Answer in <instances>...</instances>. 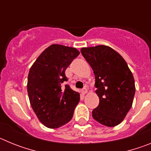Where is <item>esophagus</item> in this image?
<instances>
[{
    "label": "esophagus",
    "mask_w": 151,
    "mask_h": 151,
    "mask_svg": "<svg viewBox=\"0 0 151 151\" xmlns=\"http://www.w3.org/2000/svg\"><path fill=\"white\" fill-rule=\"evenodd\" d=\"M82 94H86V93H87V92H88L87 88H84L82 90Z\"/></svg>",
    "instance_id": "obj_1"
}]
</instances>
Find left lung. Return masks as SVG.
Returning <instances> with one entry per match:
<instances>
[{"instance_id":"8db88e82","label":"left lung","mask_w":151,"mask_h":151,"mask_svg":"<svg viewBox=\"0 0 151 151\" xmlns=\"http://www.w3.org/2000/svg\"><path fill=\"white\" fill-rule=\"evenodd\" d=\"M81 53L95 76L94 86L100 99L92 116L108 127L122 122L132 107L135 85L133 75L122 56L111 47H83Z\"/></svg>"}]
</instances>
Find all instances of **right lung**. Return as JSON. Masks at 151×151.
I'll return each instance as SVG.
<instances>
[{
    "instance_id": "1",
    "label": "right lung",
    "mask_w": 151,
    "mask_h": 151,
    "mask_svg": "<svg viewBox=\"0 0 151 151\" xmlns=\"http://www.w3.org/2000/svg\"><path fill=\"white\" fill-rule=\"evenodd\" d=\"M79 55L74 47L52 45L45 49L29 70L27 91L29 101L41 123L50 129L60 128L73 116L80 94L67 82L65 70Z\"/></svg>"
}]
</instances>
